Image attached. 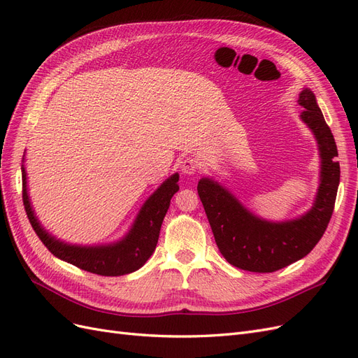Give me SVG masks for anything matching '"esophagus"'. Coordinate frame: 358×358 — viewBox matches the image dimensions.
<instances>
[{
    "instance_id": "34e87169",
    "label": "esophagus",
    "mask_w": 358,
    "mask_h": 358,
    "mask_svg": "<svg viewBox=\"0 0 358 358\" xmlns=\"http://www.w3.org/2000/svg\"><path fill=\"white\" fill-rule=\"evenodd\" d=\"M199 167H200L199 159L194 158V157H187L185 159L182 161V166H180L182 171L185 173V175H194V173L199 170Z\"/></svg>"
}]
</instances>
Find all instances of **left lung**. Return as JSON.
<instances>
[{
  "mask_svg": "<svg viewBox=\"0 0 358 358\" xmlns=\"http://www.w3.org/2000/svg\"><path fill=\"white\" fill-rule=\"evenodd\" d=\"M299 104L305 107L300 117L315 136L321 157L320 188L310 210L296 220L272 222L249 212L210 178L200 179L197 185L221 254L230 264L248 272H276L306 257L326 231L334 209L341 179L334 137L310 90L300 92Z\"/></svg>",
  "mask_w": 358,
  "mask_h": 358,
  "instance_id": "obj_1",
  "label": "left lung"
}]
</instances>
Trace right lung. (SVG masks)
<instances>
[{"label":"right lung","mask_w":358,"mask_h":358,"mask_svg":"<svg viewBox=\"0 0 358 358\" xmlns=\"http://www.w3.org/2000/svg\"><path fill=\"white\" fill-rule=\"evenodd\" d=\"M179 175L170 176L150 196L140 209L137 218L124 239L110 245L80 246L69 245L50 236L43 229L31 208L27 191V171L22 166V200L28 220L49 251L76 267L101 276H121L136 272L155 251L162 220L169 210L170 200L179 191Z\"/></svg>","instance_id":"obj_1"}]
</instances>
